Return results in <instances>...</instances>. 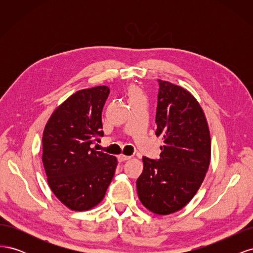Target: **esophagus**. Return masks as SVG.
<instances>
[{
    "instance_id": "esophagus-1",
    "label": "esophagus",
    "mask_w": 253,
    "mask_h": 253,
    "mask_svg": "<svg viewBox=\"0 0 253 253\" xmlns=\"http://www.w3.org/2000/svg\"><path fill=\"white\" fill-rule=\"evenodd\" d=\"M117 158H118L119 162H126V160H128L131 157L126 156V155H124V154H121V155H119Z\"/></svg>"
}]
</instances>
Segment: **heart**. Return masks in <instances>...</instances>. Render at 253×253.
Instances as JSON below:
<instances>
[{"instance_id": "1", "label": "heart", "mask_w": 253, "mask_h": 253, "mask_svg": "<svg viewBox=\"0 0 253 253\" xmlns=\"http://www.w3.org/2000/svg\"><path fill=\"white\" fill-rule=\"evenodd\" d=\"M131 94H132V96H135V95H138V93H137V90H136V88H131Z\"/></svg>"}]
</instances>
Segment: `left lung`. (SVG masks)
<instances>
[{
	"label": "left lung",
	"mask_w": 253,
	"mask_h": 253,
	"mask_svg": "<svg viewBox=\"0 0 253 253\" xmlns=\"http://www.w3.org/2000/svg\"><path fill=\"white\" fill-rule=\"evenodd\" d=\"M156 135L162 137L159 159L143 157L137 179L142 205L156 214L183 208L200 189L208 171L211 139L208 124L188 90L158 80Z\"/></svg>",
	"instance_id": "left-lung-1"
}]
</instances>
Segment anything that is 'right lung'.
Segmentation results:
<instances>
[{"label": "right lung", "instance_id": "1", "mask_svg": "<svg viewBox=\"0 0 253 253\" xmlns=\"http://www.w3.org/2000/svg\"><path fill=\"white\" fill-rule=\"evenodd\" d=\"M109 95L105 85L77 91L44 128L42 162L48 185L72 210L85 211L100 203L116 170V157L91 148L104 135L101 115Z\"/></svg>", "mask_w": 253, "mask_h": 253}]
</instances>
